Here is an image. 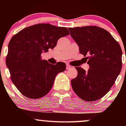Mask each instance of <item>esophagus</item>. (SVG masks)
<instances>
[{"instance_id": "34e87169", "label": "esophagus", "mask_w": 126, "mask_h": 126, "mask_svg": "<svg viewBox=\"0 0 126 126\" xmlns=\"http://www.w3.org/2000/svg\"><path fill=\"white\" fill-rule=\"evenodd\" d=\"M70 67H71V66H70L69 64H66V69H70Z\"/></svg>"}]
</instances>
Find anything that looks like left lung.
I'll return each instance as SVG.
<instances>
[{"mask_svg":"<svg viewBox=\"0 0 126 126\" xmlns=\"http://www.w3.org/2000/svg\"><path fill=\"white\" fill-rule=\"evenodd\" d=\"M89 69L76 67L78 76L71 80L76 94L83 100L103 97L115 83L122 68V50L110 32L96 26L69 28Z\"/></svg>","mask_w":126,"mask_h":126,"instance_id":"8db88e82","label":"left lung"}]
</instances>
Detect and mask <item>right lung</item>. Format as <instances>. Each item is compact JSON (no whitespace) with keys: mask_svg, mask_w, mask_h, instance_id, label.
I'll list each match as a JSON object with an SVG mask.
<instances>
[{"mask_svg":"<svg viewBox=\"0 0 126 126\" xmlns=\"http://www.w3.org/2000/svg\"><path fill=\"white\" fill-rule=\"evenodd\" d=\"M69 35L65 27L39 24L27 27L13 36L6 59L11 80L16 88L31 99L48 93L56 76L66 70L63 62L56 64L41 60V54L54 48L59 39Z\"/></svg>","mask_w":126,"mask_h":126,"instance_id":"1","label":"right lung"}]
</instances>
